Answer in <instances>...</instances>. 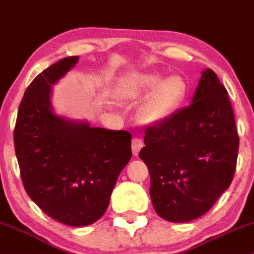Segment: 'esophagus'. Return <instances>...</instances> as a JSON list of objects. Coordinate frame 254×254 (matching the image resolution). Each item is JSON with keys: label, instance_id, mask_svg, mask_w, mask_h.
Masks as SVG:
<instances>
[{"label": "esophagus", "instance_id": "esophagus-1", "mask_svg": "<svg viewBox=\"0 0 254 254\" xmlns=\"http://www.w3.org/2000/svg\"><path fill=\"white\" fill-rule=\"evenodd\" d=\"M143 147V140L139 138H133L132 139V153L134 156H137L139 153L140 149Z\"/></svg>", "mask_w": 254, "mask_h": 254}]
</instances>
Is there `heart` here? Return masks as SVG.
I'll list each match as a JSON object with an SVG mask.
<instances>
[{"label":"heart","mask_w":254,"mask_h":254,"mask_svg":"<svg viewBox=\"0 0 254 254\" xmlns=\"http://www.w3.org/2000/svg\"><path fill=\"white\" fill-rule=\"evenodd\" d=\"M120 95L127 101L144 98L137 110V120L144 127H156L169 121L186 96V84L178 75L165 77L162 72L137 73L121 86Z\"/></svg>","instance_id":"1"}]
</instances>
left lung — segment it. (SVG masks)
I'll use <instances>...</instances> for the list:
<instances>
[{"mask_svg": "<svg viewBox=\"0 0 254 254\" xmlns=\"http://www.w3.org/2000/svg\"><path fill=\"white\" fill-rule=\"evenodd\" d=\"M144 144L139 158L158 216L188 223L206 213L232 182L239 147L227 91L212 70L201 72L188 108L147 127Z\"/></svg>", "mask_w": 254, "mask_h": 254, "instance_id": "left-lung-1", "label": "left lung"}]
</instances>
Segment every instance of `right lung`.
I'll list each match as a JSON object with an SVG mask.
<instances>
[{"label": "right lung", "instance_id": "add662e5", "mask_svg": "<svg viewBox=\"0 0 254 254\" xmlns=\"http://www.w3.org/2000/svg\"><path fill=\"white\" fill-rule=\"evenodd\" d=\"M77 62L78 56L65 57L30 83L18 108L14 144L31 200L53 219L78 227L105 213L132 152L127 131L91 127L54 110L53 85Z\"/></svg>", "mask_w": 254, "mask_h": 254}]
</instances>
